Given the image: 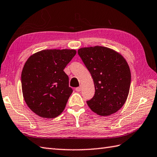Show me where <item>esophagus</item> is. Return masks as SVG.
<instances>
[{
  "label": "esophagus",
  "mask_w": 157,
  "mask_h": 157,
  "mask_svg": "<svg viewBox=\"0 0 157 157\" xmlns=\"http://www.w3.org/2000/svg\"><path fill=\"white\" fill-rule=\"evenodd\" d=\"M81 90H82V87H81V86H79V87H78V88H75V90H76L77 92H80Z\"/></svg>",
  "instance_id": "34e87169"
}]
</instances>
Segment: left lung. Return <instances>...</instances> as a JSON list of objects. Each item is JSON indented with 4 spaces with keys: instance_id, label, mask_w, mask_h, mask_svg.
Wrapping results in <instances>:
<instances>
[{
    "instance_id": "1",
    "label": "left lung",
    "mask_w": 157,
    "mask_h": 157,
    "mask_svg": "<svg viewBox=\"0 0 157 157\" xmlns=\"http://www.w3.org/2000/svg\"><path fill=\"white\" fill-rule=\"evenodd\" d=\"M78 55L90 73L95 93L87 104L101 116L116 113L125 102L131 84L128 63L119 53L96 46L78 50Z\"/></svg>"
}]
</instances>
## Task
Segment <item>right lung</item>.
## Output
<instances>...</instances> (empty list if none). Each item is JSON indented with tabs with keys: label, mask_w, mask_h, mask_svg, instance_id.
<instances>
[{
	"label": "right lung",
	"mask_w": 157,
	"mask_h": 157,
	"mask_svg": "<svg viewBox=\"0 0 157 157\" xmlns=\"http://www.w3.org/2000/svg\"><path fill=\"white\" fill-rule=\"evenodd\" d=\"M75 54V50H44L25 63L21 73L23 95L36 115L55 118L63 111L73 92L63 69Z\"/></svg>",
	"instance_id": "add662e5"
}]
</instances>
